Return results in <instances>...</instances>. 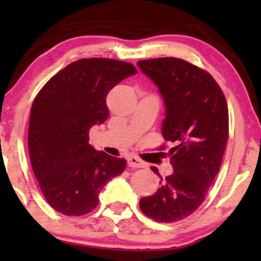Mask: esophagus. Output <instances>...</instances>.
Returning <instances> with one entry per match:
<instances>
[{
  "mask_svg": "<svg viewBox=\"0 0 261 261\" xmlns=\"http://www.w3.org/2000/svg\"><path fill=\"white\" fill-rule=\"evenodd\" d=\"M127 163H128V166L135 167V169H140V167H145V163L141 162L140 159L137 158V156H134V155L128 156Z\"/></svg>",
  "mask_w": 261,
  "mask_h": 261,
  "instance_id": "obj_1",
  "label": "esophagus"
}]
</instances>
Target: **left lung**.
<instances>
[{
  "mask_svg": "<svg viewBox=\"0 0 261 261\" xmlns=\"http://www.w3.org/2000/svg\"><path fill=\"white\" fill-rule=\"evenodd\" d=\"M140 70L156 85L165 106L162 134L173 142V172L154 195L142 197L141 212L156 222L191 215L204 201L219 173L228 139V108L219 84L204 70L179 58L140 60Z\"/></svg>",
  "mask_w": 261,
  "mask_h": 261,
  "instance_id": "8db88e82",
  "label": "left lung"
}]
</instances>
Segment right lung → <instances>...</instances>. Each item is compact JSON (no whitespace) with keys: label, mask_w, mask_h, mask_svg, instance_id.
Wrapping results in <instances>:
<instances>
[{"label":"right lung","mask_w":261,"mask_h":261,"mask_svg":"<svg viewBox=\"0 0 261 261\" xmlns=\"http://www.w3.org/2000/svg\"><path fill=\"white\" fill-rule=\"evenodd\" d=\"M135 73L126 62L81 59L55 74L35 97L28 129L31 164L42 195L57 212L90 213L103 187L123 172L126 160L96 151L89 130L108 119V92Z\"/></svg>","instance_id":"obj_1"}]
</instances>
